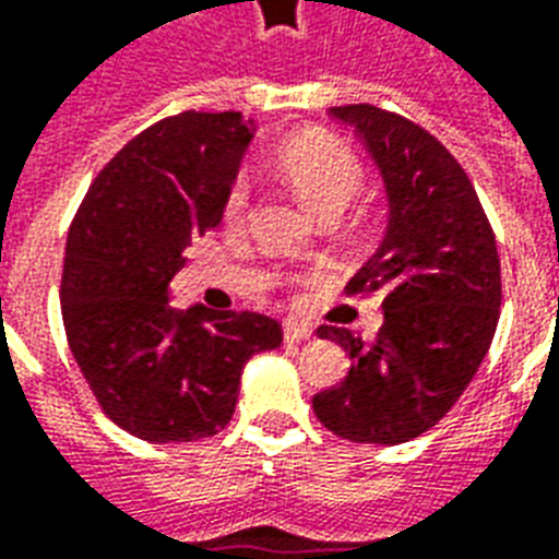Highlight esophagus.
<instances>
[{
  "instance_id": "1",
  "label": "esophagus",
  "mask_w": 559,
  "mask_h": 559,
  "mask_svg": "<svg viewBox=\"0 0 559 559\" xmlns=\"http://www.w3.org/2000/svg\"><path fill=\"white\" fill-rule=\"evenodd\" d=\"M310 331L308 325H301V322H284V340L287 343H301V340H310Z\"/></svg>"
}]
</instances>
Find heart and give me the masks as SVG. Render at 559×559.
Masks as SVG:
<instances>
[{
	"instance_id": "1",
	"label": "heart",
	"mask_w": 559,
	"mask_h": 559,
	"mask_svg": "<svg viewBox=\"0 0 559 559\" xmlns=\"http://www.w3.org/2000/svg\"><path fill=\"white\" fill-rule=\"evenodd\" d=\"M278 173L317 216H340L364 187V164L355 148L325 131H305L275 152ZM251 207V181L237 176L225 193V219L242 223Z\"/></svg>"
}]
</instances>
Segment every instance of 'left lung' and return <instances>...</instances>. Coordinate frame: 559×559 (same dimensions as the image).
I'll list each match as a JSON object with an SVG mask.
<instances>
[{
	"instance_id": "8db88e82",
	"label": "left lung",
	"mask_w": 559,
	"mask_h": 559,
	"mask_svg": "<svg viewBox=\"0 0 559 559\" xmlns=\"http://www.w3.org/2000/svg\"><path fill=\"white\" fill-rule=\"evenodd\" d=\"M331 117L374 157L390 223L346 287L381 293V331L366 343L348 328H319L346 348L352 369L313 395V413L343 440L399 445L431 431L487 357L501 313L496 234L466 169L425 128L374 105L331 108Z\"/></svg>"
}]
</instances>
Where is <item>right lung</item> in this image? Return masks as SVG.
Wrapping results in <instances>:
<instances>
[{
  "label": "right lung",
  "instance_id": "obj_1",
  "mask_svg": "<svg viewBox=\"0 0 559 559\" xmlns=\"http://www.w3.org/2000/svg\"><path fill=\"white\" fill-rule=\"evenodd\" d=\"M254 138L242 114L185 110L119 148L70 225L67 343L110 421L146 442H193L231 421L242 366L278 348L275 319L169 305L185 249L219 225Z\"/></svg>",
  "mask_w": 559,
  "mask_h": 559
}]
</instances>
